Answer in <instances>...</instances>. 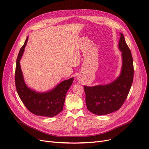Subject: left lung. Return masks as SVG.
Returning <instances> with one entry per match:
<instances>
[{"mask_svg":"<svg viewBox=\"0 0 149 149\" xmlns=\"http://www.w3.org/2000/svg\"><path fill=\"white\" fill-rule=\"evenodd\" d=\"M120 35L118 47L122 58L120 75L107 85L84 86L87 109L97 115H105L118 110L127 99L133 82L132 56L123 35Z\"/></svg>","mask_w":149,"mask_h":149,"instance_id":"left-lung-1","label":"left lung"}]
</instances>
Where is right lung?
Returning <instances> with one entry per match:
<instances>
[{
	"label": "right lung",
	"instance_id": "add662e5",
	"mask_svg": "<svg viewBox=\"0 0 149 149\" xmlns=\"http://www.w3.org/2000/svg\"><path fill=\"white\" fill-rule=\"evenodd\" d=\"M28 38L20 49L16 61L15 80L17 91L21 100L30 112L37 116L52 118L63 110L65 97L72 85L73 77L65 80L47 92L39 93L29 88L24 82L19 63Z\"/></svg>",
	"mask_w": 149,
	"mask_h": 149
}]
</instances>
